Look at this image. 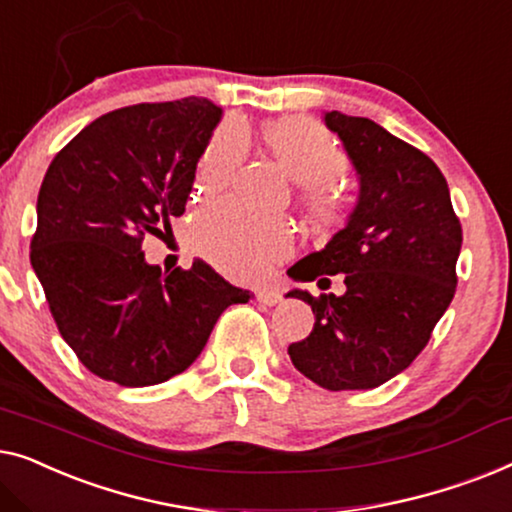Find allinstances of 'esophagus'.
Masks as SVG:
<instances>
[{
	"label": "esophagus",
	"instance_id": "obj_1",
	"mask_svg": "<svg viewBox=\"0 0 512 512\" xmlns=\"http://www.w3.org/2000/svg\"><path fill=\"white\" fill-rule=\"evenodd\" d=\"M280 297H283V294H280L278 287H262V290L257 292V301H259V304H264V306L278 304Z\"/></svg>",
	"mask_w": 512,
	"mask_h": 512
}]
</instances>
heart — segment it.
I'll use <instances>...</instances> for the list:
<instances>
[{"mask_svg":"<svg viewBox=\"0 0 512 512\" xmlns=\"http://www.w3.org/2000/svg\"><path fill=\"white\" fill-rule=\"evenodd\" d=\"M262 139L273 160L292 183L301 187L299 201L311 220L334 227L348 218L352 201L336 187L350 167L348 150L334 132L313 118H283L264 127ZM243 157V136L236 127H225L208 143L199 162V194L213 197L232 181ZM194 246L222 273L236 280L262 278L269 266L292 248L287 222L262 218L229 201L201 208L194 225Z\"/></svg>","mask_w":512,"mask_h":512,"instance_id":"b5f03b06","label":"heart"}]
</instances>
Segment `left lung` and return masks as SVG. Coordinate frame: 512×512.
<instances>
[{
	"label": "left lung",
	"mask_w": 512,
	"mask_h": 512,
	"mask_svg": "<svg viewBox=\"0 0 512 512\" xmlns=\"http://www.w3.org/2000/svg\"><path fill=\"white\" fill-rule=\"evenodd\" d=\"M325 122L355 164L359 199L348 225L287 273L304 283L341 273L345 292H287L315 315L311 334L287 352L325 390H373L413 364L448 311L462 225L445 176L422 150L369 118L329 111Z\"/></svg>",
	"instance_id": "8db88e82"
}]
</instances>
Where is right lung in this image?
<instances>
[{
	"instance_id": "right-lung-1",
	"label": "right lung",
	"mask_w": 512,
	"mask_h": 512,
	"mask_svg": "<svg viewBox=\"0 0 512 512\" xmlns=\"http://www.w3.org/2000/svg\"><path fill=\"white\" fill-rule=\"evenodd\" d=\"M220 115L201 97L125 106L81 129L43 176L32 269L62 338L99 378L148 387L178 376L222 311L253 297L201 259L162 273L141 250L185 213Z\"/></svg>"
}]
</instances>
